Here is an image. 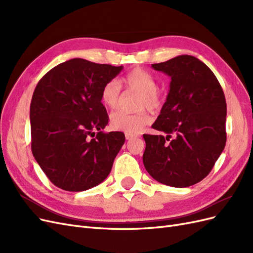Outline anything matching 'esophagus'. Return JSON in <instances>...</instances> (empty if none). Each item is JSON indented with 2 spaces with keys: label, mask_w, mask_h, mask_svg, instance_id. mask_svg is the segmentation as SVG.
Returning <instances> with one entry per match:
<instances>
[{
  "label": "esophagus",
  "mask_w": 253,
  "mask_h": 253,
  "mask_svg": "<svg viewBox=\"0 0 253 253\" xmlns=\"http://www.w3.org/2000/svg\"><path fill=\"white\" fill-rule=\"evenodd\" d=\"M136 137H138V135H136V134H126V139H133V138H136Z\"/></svg>",
  "instance_id": "obj_1"
}]
</instances>
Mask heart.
I'll list each match as a JSON object with an SVG mask.
<instances>
[{"label":"heart","instance_id":"1","mask_svg":"<svg viewBox=\"0 0 253 253\" xmlns=\"http://www.w3.org/2000/svg\"><path fill=\"white\" fill-rule=\"evenodd\" d=\"M121 87L140 93L136 109L141 110L129 114L125 111H116L111 115V126L117 131L126 134H137L150 122L149 114L143 109L157 111L164 104V96L158 90L156 78L148 71L136 67L122 76L119 81L112 79L101 88L100 98L105 106L115 109L121 98Z\"/></svg>","mask_w":253,"mask_h":253}]
</instances>
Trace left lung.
Returning <instances> with one entry per match:
<instances>
[{
  "label": "left lung",
  "mask_w": 253,
  "mask_h": 253,
  "mask_svg": "<svg viewBox=\"0 0 253 253\" xmlns=\"http://www.w3.org/2000/svg\"><path fill=\"white\" fill-rule=\"evenodd\" d=\"M152 67L171 77L167 101L152 126L167 136L143 135V165L164 185L190 187L211 172L226 145L224 91L210 68L193 56Z\"/></svg>",
  "instance_id": "left-lung-1"
}]
</instances>
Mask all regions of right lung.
Here are the masks:
<instances>
[{
  "instance_id": "right-lung-1",
  "label": "right lung",
  "mask_w": 253,
  "mask_h": 253,
  "mask_svg": "<svg viewBox=\"0 0 253 253\" xmlns=\"http://www.w3.org/2000/svg\"><path fill=\"white\" fill-rule=\"evenodd\" d=\"M122 68L75 58L38 82L30 103L32 151L56 187L80 192L110 174L126 137L102 131L109 116L100 93Z\"/></svg>"
}]
</instances>
